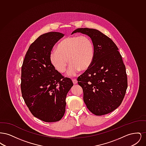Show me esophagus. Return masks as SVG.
<instances>
[{
  "mask_svg": "<svg viewBox=\"0 0 146 146\" xmlns=\"http://www.w3.org/2000/svg\"><path fill=\"white\" fill-rule=\"evenodd\" d=\"M72 82L74 84H76L78 83V81L76 80V79H72Z\"/></svg>",
  "mask_w": 146,
  "mask_h": 146,
  "instance_id": "esophagus-1",
  "label": "esophagus"
}]
</instances>
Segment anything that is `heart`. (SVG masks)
<instances>
[{
	"mask_svg": "<svg viewBox=\"0 0 146 146\" xmlns=\"http://www.w3.org/2000/svg\"><path fill=\"white\" fill-rule=\"evenodd\" d=\"M95 50L90 38L85 35L67 37L59 42L56 50L51 51L50 59L58 72L64 73L71 65L68 74L75 76L80 70L84 71L90 67L94 61Z\"/></svg>",
	"mask_w": 146,
	"mask_h": 146,
	"instance_id": "heart-1",
	"label": "heart"
}]
</instances>
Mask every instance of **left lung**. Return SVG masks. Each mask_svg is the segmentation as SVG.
Segmentation results:
<instances>
[{"label":"left lung","instance_id":"1","mask_svg":"<svg viewBox=\"0 0 146 146\" xmlns=\"http://www.w3.org/2000/svg\"><path fill=\"white\" fill-rule=\"evenodd\" d=\"M88 35L95 54L90 67L77 79L87 108L96 115L107 114L121 104L127 88L125 65L111 39L96 29L78 28L74 33Z\"/></svg>","mask_w":146,"mask_h":146}]
</instances>
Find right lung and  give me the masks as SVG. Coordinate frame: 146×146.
<instances>
[{"label": "right lung", "instance_id": "obj_1", "mask_svg": "<svg viewBox=\"0 0 146 146\" xmlns=\"http://www.w3.org/2000/svg\"><path fill=\"white\" fill-rule=\"evenodd\" d=\"M64 35L50 32L40 35L29 47L21 68V92L29 111L45 122L60 120L66 98L73 84L51 64L53 46Z\"/></svg>", "mask_w": 146, "mask_h": 146}]
</instances>
